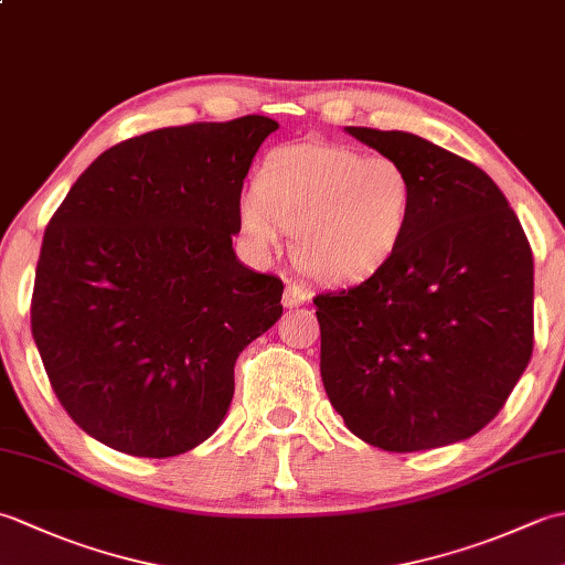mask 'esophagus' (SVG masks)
<instances>
[{"label":"esophagus","instance_id":"34e87169","mask_svg":"<svg viewBox=\"0 0 565 565\" xmlns=\"http://www.w3.org/2000/svg\"><path fill=\"white\" fill-rule=\"evenodd\" d=\"M308 301V291L303 286H286L284 291V306L286 308H298Z\"/></svg>","mask_w":565,"mask_h":565}]
</instances>
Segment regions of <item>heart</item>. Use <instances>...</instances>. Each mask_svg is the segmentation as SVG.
<instances>
[{
    "label": "heart",
    "mask_w": 565,
    "mask_h": 565,
    "mask_svg": "<svg viewBox=\"0 0 565 565\" xmlns=\"http://www.w3.org/2000/svg\"><path fill=\"white\" fill-rule=\"evenodd\" d=\"M413 201V177L395 158L303 140L264 158L237 213L252 249L279 247V231H289L298 269L326 284H354L398 255Z\"/></svg>",
    "instance_id": "heart-1"
}]
</instances>
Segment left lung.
<instances>
[{"label": "left lung", "mask_w": 565, "mask_h": 565, "mask_svg": "<svg viewBox=\"0 0 565 565\" xmlns=\"http://www.w3.org/2000/svg\"><path fill=\"white\" fill-rule=\"evenodd\" d=\"M347 134L398 160L415 201L386 267L313 298L322 386L371 447L405 454L473 437L532 359V247L481 167L403 130Z\"/></svg>", "instance_id": "8db88e82"}]
</instances>
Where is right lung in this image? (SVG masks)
<instances>
[{"label": "right lung", "mask_w": 565, "mask_h": 565, "mask_svg": "<svg viewBox=\"0 0 565 565\" xmlns=\"http://www.w3.org/2000/svg\"><path fill=\"white\" fill-rule=\"evenodd\" d=\"M276 128L243 116L128 138L47 223L31 332L60 405L106 447L167 459L206 441L235 359L281 318V279L233 249L243 182Z\"/></svg>", "instance_id": "obj_1"}]
</instances>
